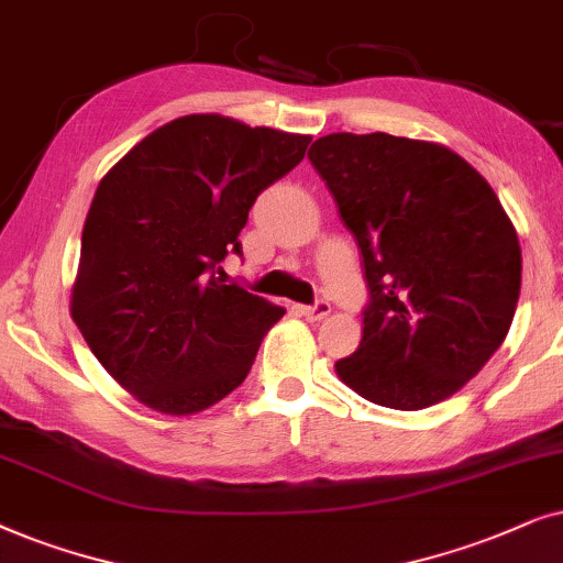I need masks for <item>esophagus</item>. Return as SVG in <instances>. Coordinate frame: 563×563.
Segmentation results:
<instances>
[{
  "label": "esophagus",
  "instance_id": "1",
  "mask_svg": "<svg viewBox=\"0 0 563 563\" xmlns=\"http://www.w3.org/2000/svg\"><path fill=\"white\" fill-rule=\"evenodd\" d=\"M329 311H332V303L324 301V298H319V301H313L311 306H301V313L311 321H321Z\"/></svg>",
  "mask_w": 563,
  "mask_h": 563
}]
</instances>
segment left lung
<instances>
[{"label": "left lung", "instance_id": "8db88e82", "mask_svg": "<svg viewBox=\"0 0 563 563\" xmlns=\"http://www.w3.org/2000/svg\"><path fill=\"white\" fill-rule=\"evenodd\" d=\"M363 254V340L336 376L363 399L417 411L448 399L505 342L522 257L489 183L451 148L332 133L309 148Z\"/></svg>", "mask_w": 563, "mask_h": 563}]
</instances>
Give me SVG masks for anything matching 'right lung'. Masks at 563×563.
Segmentation results:
<instances>
[{
  "label": "right lung",
  "instance_id": "1",
  "mask_svg": "<svg viewBox=\"0 0 563 563\" xmlns=\"http://www.w3.org/2000/svg\"><path fill=\"white\" fill-rule=\"evenodd\" d=\"M309 136L223 115L162 125L102 177L71 317L104 371L141 404L195 415L250 373L283 309L223 280L257 195L303 159Z\"/></svg>",
  "mask_w": 563,
  "mask_h": 563
}]
</instances>
